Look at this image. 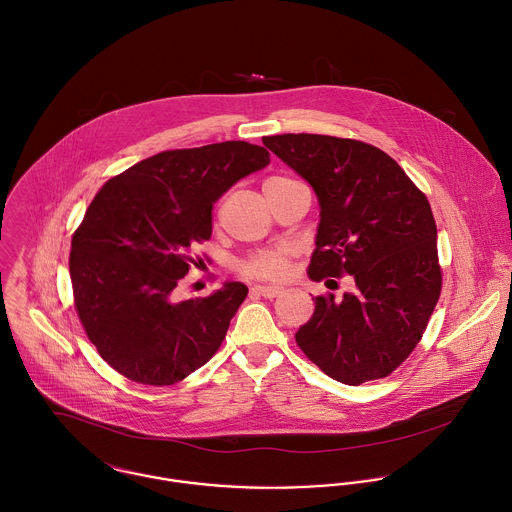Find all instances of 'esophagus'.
<instances>
[{"instance_id":"1","label":"esophagus","mask_w":512,"mask_h":512,"mask_svg":"<svg viewBox=\"0 0 512 512\" xmlns=\"http://www.w3.org/2000/svg\"><path fill=\"white\" fill-rule=\"evenodd\" d=\"M252 292L258 294V296H264V298L272 300V298H276V296L282 294V288H274V286H256V288H252Z\"/></svg>"}]
</instances>
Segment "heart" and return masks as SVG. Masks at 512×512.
<instances>
[{"mask_svg":"<svg viewBox=\"0 0 512 512\" xmlns=\"http://www.w3.org/2000/svg\"><path fill=\"white\" fill-rule=\"evenodd\" d=\"M296 182L290 176L284 174H274L264 180V190L272 186H282ZM296 258V248L290 244L282 246H272V248H262L252 254H248L244 260L238 264V272L248 278V280H258V282H284L292 274V262Z\"/></svg>","mask_w":512,"mask_h":512,"instance_id":"heart-1","label":"heart"}]
</instances>
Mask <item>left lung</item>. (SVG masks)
<instances>
[{"instance_id": "left-lung-1", "label": "left lung", "mask_w": 512, "mask_h": 512, "mask_svg": "<svg viewBox=\"0 0 512 512\" xmlns=\"http://www.w3.org/2000/svg\"><path fill=\"white\" fill-rule=\"evenodd\" d=\"M264 145L304 176L320 200L310 278L353 276L355 292L316 296L296 343L345 385L383 379L417 347L443 272L427 196L381 149L355 139L288 133Z\"/></svg>"}]
</instances>
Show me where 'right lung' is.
Listing matches in <instances>:
<instances>
[{
	"label": "right lung",
	"mask_w": 512,
	"mask_h": 512,
	"mask_svg": "<svg viewBox=\"0 0 512 512\" xmlns=\"http://www.w3.org/2000/svg\"><path fill=\"white\" fill-rule=\"evenodd\" d=\"M270 163L246 141L174 149L109 178L71 238L77 316L99 355L121 375L165 387L204 365L248 296L228 282L206 298L176 302L212 234V204Z\"/></svg>",
	"instance_id": "obj_1"
}]
</instances>
